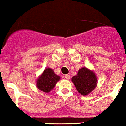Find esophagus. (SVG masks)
Returning a JSON list of instances; mask_svg holds the SVG:
<instances>
[{
  "label": "esophagus",
  "instance_id": "obj_1",
  "mask_svg": "<svg viewBox=\"0 0 126 126\" xmlns=\"http://www.w3.org/2000/svg\"><path fill=\"white\" fill-rule=\"evenodd\" d=\"M64 77H65V79H66V80H69V79H70V75H68V74L65 75Z\"/></svg>",
  "mask_w": 126,
  "mask_h": 126
}]
</instances>
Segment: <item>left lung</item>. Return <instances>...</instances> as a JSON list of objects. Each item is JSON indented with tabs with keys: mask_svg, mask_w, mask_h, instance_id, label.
<instances>
[{
	"mask_svg": "<svg viewBox=\"0 0 126 126\" xmlns=\"http://www.w3.org/2000/svg\"><path fill=\"white\" fill-rule=\"evenodd\" d=\"M71 81L77 91L83 96L92 92L97 84V78L95 73L85 67L79 70L77 75L72 77Z\"/></svg>",
	"mask_w": 126,
	"mask_h": 126,
	"instance_id": "8db88e82",
	"label": "left lung"
}]
</instances>
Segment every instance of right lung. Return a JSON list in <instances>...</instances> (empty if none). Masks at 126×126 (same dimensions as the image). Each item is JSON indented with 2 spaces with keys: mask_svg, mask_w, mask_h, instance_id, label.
<instances>
[{
  "mask_svg": "<svg viewBox=\"0 0 126 126\" xmlns=\"http://www.w3.org/2000/svg\"><path fill=\"white\" fill-rule=\"evenodd\" d=\"M60 77L55 74L52 69L46 68L36 80V87L39 90L49 93L60 80Z\"/></svg>",
  "mask_w": 126,
  "mask_h": 126,
  "instance_id": "right-lung-1",
  "label": "right lung"
}]
</instances>
